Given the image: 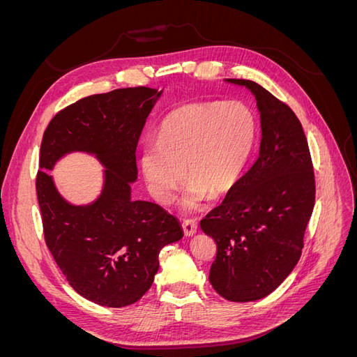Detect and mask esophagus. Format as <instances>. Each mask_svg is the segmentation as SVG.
<instances>
[{
    "label": "esophagus",
    "mask_w": 357,
    "mask_h": 357,
    "mask_svg": "<svg viewBox=\"0 0 357 357\" xmlns=\"http://www.w3.org/2000/svg\"><path fill=\"white\" fill-rule=\"evenodd\" d=\"M197 229H198V223L195 219H186L183 222V232H185V235L190 236L197 232Z\"/></svg>",
    "instance_id": "obj_1"
}]
</instances>
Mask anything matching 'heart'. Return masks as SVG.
<instances>
[{
  "label": "heart",
  "instance_id": "obj_1",
  "mask_svg": "<svg viewBox=\"0 0 357 357\" xmlns=\"http://www.w3.org/2000/svg\"><path fill=\"white\" fill-rule=\"evenodd\" d=\"M256 138L255 116L240 101L190 102L160 125L158 144L142 153V169L153 198L168 204L185 180L186 208L228 193L238 181ZM187 171H184V168Z\"/></svg>",
  "mask_w": 357,
  "mask_h": 357
}]
</instances>
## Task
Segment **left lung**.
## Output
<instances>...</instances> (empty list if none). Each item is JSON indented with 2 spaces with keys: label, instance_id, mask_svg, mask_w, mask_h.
Listing matches in <instances>:
<instances>
[{
  "label": "left lung",
  "instance_id": "left-lung-1",
  "mask_svg": "<svg viewBox=\"0 0 357 357\" xmlns=\"http://www.w3.org/2000/svg\"><path fill=\"white\" fill-rule=\"evenodd\" d=\"M243 84L261 112V150L223 202L201 220L218 245L210 283L234 302L262 299L298 264L316 201V180L304 129L290 107L261 84Z\"/></svg>",
  "mask_w": 357,
  "mask_h": 357
}]
</instances>
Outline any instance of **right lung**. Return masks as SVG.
<instances>
[{
  "instance_id": "obj_1",
  "label": "right lung",
  "mask_w": 357,
  "mask_h": 357,
  "mask_svg": "<svg viewBox=\"0 0 357 357\" xmlns=\"http://www.w3.org/2000/svg\"><path fill=\"white\" fill-rule=\"evenodd\" d=\"M160 92L146 86L79 100L47 125L36 189L46 245L70 286L104 307H126L153 283L159 252L183 236L160 205L131 199L135 150ZM93 153L107 168L102 197L75 208L57 193L46 169L66 153Z\"/></svg>"
}]
</instances>
